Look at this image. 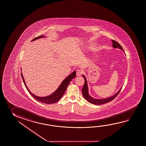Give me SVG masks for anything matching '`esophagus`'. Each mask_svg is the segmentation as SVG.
<instances>
[{
    "instance_id": "obj_1",
    "label": "esophagus",
    "mask_w": 146,
    "mask_h": 146,
    "mask_svg": "<svg viewBox=\"0 0 146 146\" xmlns=\"http://www.w3.org/2000/svg\"><path fill=\"white\" fill-rule=\"evenodd\" d=\"M83 72L80 70H76V76H81V74H82Z\"/></svg>"
}]
</instances>
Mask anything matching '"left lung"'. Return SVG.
Here are the masks:
<instances>
[{
    "label": "left lung",
    "mask_w": 146,
    "mask_h": 146,
    "mask_svg": "<svg viewBox=\"0 0 146 146\" xmlns=\"http://www.w3.org/2000/svg\"><path fill=\"white\" fill-rule=\"evenodd\" d=\"M111 41L113 42V48H119L121 50H123L122 46H121L120 44L118 43V42H116L115 40H112ZM83 77L85 79V83H84L83 87L82 90V94L83 95L85 99L92 104H95V105H100V104H106V103H108L109 102H111V100H113L118 95V94L119 93L120 91H121V89H122V87H121V88L119 90L118 92L116 94L112 96L111 97L105 98V99H95V98H92L91 96L89 94V93H88V85H87V82L86 77L84 76V75H83Z\"/></svg>",
    "instance_id": "1"
}]
</instances>
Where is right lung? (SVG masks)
Instances as JSON below:
<instances>
[{
    "label": "right lung",
    "instance_id": "1",
    "mask_svg": "<svg viewBox=\"0 0 146 146\" xmlns=\"http://www.w3.org/2000/svg\"><path fill=\"white\" fill-rule=\"evenodd\" d=\"M44 35H40L38 37H35L34 39H33L31 42H33V40H35L36 39H39L42 37H44ZM21 76L23 80L25 86L26 88L27 89L28 92L30 93V94L32 95L33 98H35V99L37 100L39 102L44 103V104H54L56 102H58L59 100H60V99L61 98V97H62L63 95L64 94V93H65L66 89L67 88V86L68 85V84H70V81H72V79H74L76 76V71L74 70V72H73L72 74L69 75L68 76H67V78H65L64 80H63L62 83L61 84L59 87H58V89L54 92L51 95L48 96H46V97H38L37 96L33 94L32 93L30 92L29 90L28 89L26 85L23 76H22V74L21 73Z\"/></svg>",
    "mask_w": 146,
    "mask_h": 146
}]
</instances>
